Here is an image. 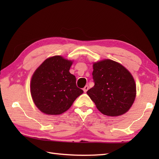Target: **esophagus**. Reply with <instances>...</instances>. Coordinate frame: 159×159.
I'll return each mask as SVG.
<instances>
[{"label":"esophagus","mask_w":159,"mask_h":159,"mask_svg":"<svg viewBox=\"0 0 159 159\" xmlns=\"http://www.w3.org/2000/svg\"><path fill=\"white\" fill-rule=\"evenodd\" d=\"M89 89V86L88 85H86V86H85V87H84L83 88V91H84V92H87V90Z\"/></svg>","instance_id":"obj_1"}]
</instances>
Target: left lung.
Listing matches in <instances>:
<instances>
[{"label": "left lung", "instance_id": "8db88e82", "mask_svg": "<svg viewBox=\"0 0 159 159\" xmlns=\"http://www.w3.org/2000/svg\"><path fill=\"white\" fill-rule=\"evenodd\" d=\"M94 86L87 92L97 109L108 116H119L130 109L136 97L132 74L120 63L104 59L93 64Z\"/></svg>", "mask_w": 159, "mask_h": 159}]
</instances>
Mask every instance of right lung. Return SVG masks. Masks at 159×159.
Here are the masks:
<instances>
[{"instance_id":"obj_1","label":"right lung","mask_w":159,"mask_h":159,"mask_svg":"<svg viewBox=\"0 0 159 159\" xmlns=\"http://www.w3.org/2000/svg\"><path fill=\"white\" fill-rule=\"evenodd\" d=\"M72 64L61 56L46 59L33 73L31 93L35 106L47 115H60L68 110L83 93L76 77L69 72Z\"/></svg>"}]
</instances>
